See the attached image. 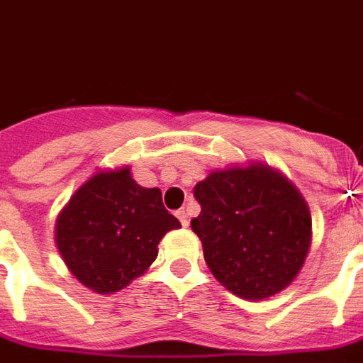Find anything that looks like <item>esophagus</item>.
I'll return each instance as SVG.
<instances>
[{"label":"esophagus","mask_w":363,"mask_h":363,"mask_svg":"<svg viewBox=\"0 0 363 363\" xmlns=\"http://www.w3.org/2000/svg\"><path fill=\"white\" fill-rule=\"evenodd\" d=\"M177 218L181 220V223L186 228L189 225V213H186V210L184 208H181V210H177Z\"/></svg>","instance_id":"1"}]
</instances>
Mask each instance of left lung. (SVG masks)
Wrapping results in <instances>:
<instances>
[{"label": "left lung", "instance_id": "8db88e82", "mask_svg": "<svg viewBox=\"0 0 363 363\" xmlns=\"http://www.w3.org/2000/svg\"><path fill=\"white\" fill-rule=\"evenodd\" d=\"M194 198L202 210L190 228L229 291L262 299L289 286L311 245V216L286 177L267 165L216 171Z\"/></svg>", "mask_w": 363, "mask_h": 363}]
</instances>
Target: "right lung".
I'll return each mask as SVG.
<instances>
[{"mask_svg": "<svg viewBox=\"0 0 363 363\" xmlns=\"http://www.w3.org/2000/svg\"><path fill=\"white\" fill-rule=\"evenodd\" d=\"M179 228L161 190L135 184L124 167L96 173L75 192L58 216L56 245L83 286L112 294L142 276L163 235Z\"/></svg>", "mask_w": 363, "mask_h": 363, "instance_id": "add662e5", "label": "right lung"}]
</instances>
